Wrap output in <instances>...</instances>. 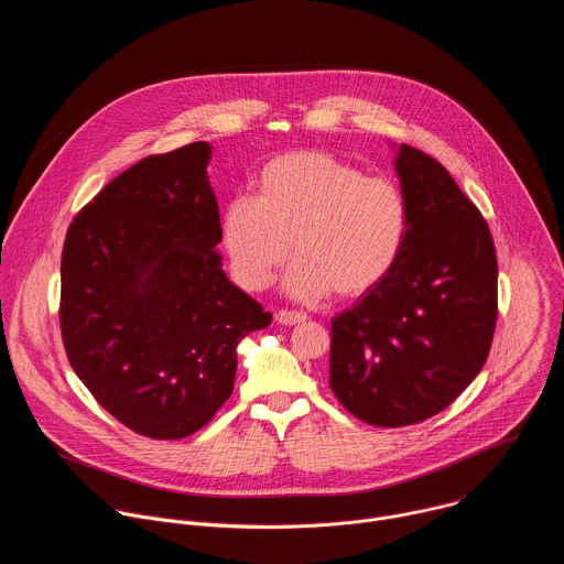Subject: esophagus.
<instances>
[{"label":"esophagus","instance_id":"obj_1","mask_svg":"<svg viewBox=\"0 0 564 564\" xmlns=\"http://www.w3.org/2000/svg\"><path fill=\"white\" fill-rule=\"evenodd\" d=\"M274 318L281 326H296V324H303L307 316L303 312H294V310H279Z\"/></svg>","mask_w":564,"mask_h":564}]
</instances>
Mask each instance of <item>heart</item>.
I'll return each mask as SVG.
<instances>
[{
	"mask_svg": "<svg viewBox=\"0 0 564 564\" xmlns=\"http://www.w3.org/2000/svg\"><path fill=\"white\" fill-rule=\"evenodd\" d=\"M409 231L404 192L386 176H364L324 151L272 158L257 194L220 212V243L234 279L268 288L292 254L285 292L296 301L359 296L394 265Z\"/></svg>",
	"mask_w": 564,
	"mask_h": 564,
	"instance_id": "obj_1",
	"label": "heart"
}]
</instances>
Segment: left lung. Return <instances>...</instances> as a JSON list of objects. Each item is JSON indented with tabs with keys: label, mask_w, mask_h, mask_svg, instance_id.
Returning a JSON list of instances; mask_svg holds the SVG:
<instances>
[{
	"label": "left lung",
	"mask_w": 564,
	"mask_h": 564,
	"mask_svg": "<svg viewBox=\"0 0 564 564\" xmlns=\"http://www.w3.org/2000/svg\"><path fill=\"white\" fill-rule=\"evenodd\" d=\"M409 231L392 270L333 318L330 388L366 424L424 422L485 366L498 318L487 220L424 151L399 144Z\"/></svg>",
	"instance_id": "8db88e82"
}]
</instances>
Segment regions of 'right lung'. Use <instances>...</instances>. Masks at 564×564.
Returning <instances> with one entry per match:
<instances>
[{"instance_id": "1", "label": "right lung", "mask_w": 564, "mask_h": 564, "mask_svg": "<svg viewBox=\"0 0 564 564\" xmlns=\"http://www.w3.org/2000/svg\"><path fill=\"white\" fill-rule=\"evenodd\" d=\"M212 147L147 155L73 218L59 328L98 404L151 440L203 429L234 388L236 346L272 314L223 272Z\"/></svg>"}]
</instances>
